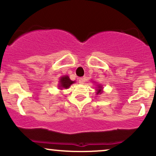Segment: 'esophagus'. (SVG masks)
I'll return each mask as SVG.
<instances>
[{
    "instance_id": "obj_1",
    "label": "esophagus",
    "mask_w": 156,
    "mask_h": 156,
    "mask_svg": "<svg viewBox=\"0 0 156 156\" xmlns=\"http://www.w3.org/2000/svg\"><path fill=\"white\" fill-rule=\"evenodd\" d=\"M85 81V78H83V77H81V78H79V80H78V82H79V83H83V82Z\"/></svg>"
}]
</instances>
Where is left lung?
Wrapping results in <instances>:
<instances>
[{
  "mask_svg": "<svg viewBox=\"0 0 156 156\" xmlns=\"http://www.w3.org/2000/svg\"><path fill=\"white\" fill-rule=\"evenodd\" d=\"M101 90H102V87L101 86H99V87H98V92H97V94H101Z\"/></svg>",
  "mask_w": 156,
  "mask_h": 156,
  "instance_id": "1",
  "label": "left lung"
}]
</instances>
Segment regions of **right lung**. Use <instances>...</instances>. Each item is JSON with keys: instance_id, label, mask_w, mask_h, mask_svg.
<instances>
[{"instance_id": "add662e5", "label": "right lung", "mask_w": 156, "mask_h": 156, "mask_svg": "<svg viewBox=\"0 0 156 156\" xmlns=\"http://www.w3.org/2000/svg\"><path fill=\"white\" fill-rule=\"evenodd\" d=\"M73 83H74V81H73V80L69 79L68 76L62 77L60 79V87H62V88H69V87H70L71 84Z\"/></svg>"}]
</instances>
